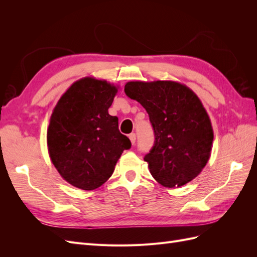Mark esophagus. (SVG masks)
<instances>
[{
    "label": "esophagus",
    "mask_w": 257,
    "mask_h": 257,
    "mask_svg": "<svg viewBox=\"0 0 257 257\" xmlns=\"http://www.w3.org/2000/svg\"><path fill=\"white\" fill-rule=\"evenodd\" d=\"M128 138H130V141H131L132 145H134V144L136 143V134H135V133L130 134V135H128Z\"/></svg>",
    "instance_id": "1"
}]
</instances>
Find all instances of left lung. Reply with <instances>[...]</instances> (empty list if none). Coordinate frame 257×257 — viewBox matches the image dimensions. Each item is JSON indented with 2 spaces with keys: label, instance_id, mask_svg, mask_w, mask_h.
<instances>
[{
  "label": "left lung",
  "instance_id": "left-lung-1",
  "mask_svg": "<svg viewBox=\"0 0 257 257\" xmlns=\"http://www.w3.org/2000/svg\"><path fill=\"white\" fill-rule=\"evenodd\" d=\"M125 94L149 114L154 145L145 155L152 177L165 188L197 177L210 158L213 130L198 96L176 81H130Z\"/></svg>",
  "mask_w": 257,
  "mask_h": 257
}]
</instances>
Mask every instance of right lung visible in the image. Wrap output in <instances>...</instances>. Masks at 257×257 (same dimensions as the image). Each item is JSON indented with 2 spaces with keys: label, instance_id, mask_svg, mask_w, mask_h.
<instances>
[{
  "label": "right lung",
  "instance_id": "1",
  "mask_svg": "<svg viewBox=\"0 0 257 257\" xmlns=\"http://www.w3.org/2000/svg\"><path fill=\"white\" fill-rule=\"evenodd\" d=\"M118 88L92 77L77 80L54 107L47 131L52 164L76 188L91 191L109 179L130 139L108 113Z\"/></svg>",
  "mask_w": 257,
  "mask_h": 257
}]
</instances>
